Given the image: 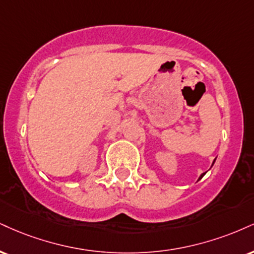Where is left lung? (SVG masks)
<instances>
[{"label": "left lung", "mask_w": 254, "mask_h": 254, "mask_svg": "<svg viewBox=\"0 0 254 254\" xmlns=\"http://www.w3.org/2000/svg\"><path fill=\"white\" fill-rule=\"evenodd\" d=\"M203 175H204V173L202 174V175H201V176H200V179H198V180H201V179H202V176H203Z\"/></svg>", "instance_id": "left-lung-1"}]
</instances>
